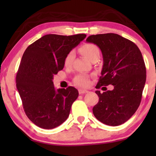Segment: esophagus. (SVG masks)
Masks as SVG:
<instances>
[{
  "mask_svg": "<svg viewBox=\"0 0 156 156\" xmlns=\"http://www.w3.org/2000/svg\"><path fill=\"white\" fill-rule=\"evenodd\" d=\"M88 92L87 90H84V89H79V94H86Z\"/></svg>",
  "mask_w": 156,
  "mask_h": 156,
  "instance_id": "34e87169",
  "label": "esophagus"
}]
</instances>
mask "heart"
Here are the masks:
<instances>
[{
	"label": "heart",
	"mask_w": 156,
	"mask_h": 156,
	"mask_svg": "<svg viewBox=\"0 0 156 156\" xmlns=\"http://www.w3.org/2000/svg\"><path fill=\"white\" fill-rule=\"evenodd\" d=\"M80 52L84 56H86L89 60L96 56H98L100 54V50L99 47L94 43H85L82 44L80 48ZM74 57V51H70L67 53L65 58V65L69 66L72 64ZM74 82L76 84L81 87H87L89 84V76L84 74H80L76 75L74 78Z\"/></svg>",
	"instance_id": "1"
}]
</instances>
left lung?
Instances as JSON below:
<instances>
[{
    "instance_id": "left-lung-1",
    "label": "left lung",
    "mask_w": 156,
    "mask_h": 156,
    "mask_svg": "<svg viewBox=\"0 0 156 156\" xmlns=\"http://www.w3.org/2000/svg\"><path fill=\"white\" fill-rule=\"evenodd\" d=\"M87 42L97 44L103 55L101 76L96 87L114 86L112 91H95L99 101L93 107V114L104 124H122L133 116L141 101L146 80L141 52L134 42L115 33L90 35Z\"/></svg>"
}]
</instances>
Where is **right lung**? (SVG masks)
<instances>
[{
	"label": "right lung",
	"mask_w": 156,
	"mask_h": 156,
	"mask_svg": "<svg viewBox=\"0 0 156 156\" xmlns=\"http://www.w3.org/2000/svg\"><path fill=\"white\" fill-rule=\"evenodd\" d=\"M85 34L44 35L27 47L16 75V87L25 114L36 126L52 129L67 120L79 92L73 87L55 90L52 79L63 69L68 52Z\"/></svg>",
	"instance_id": "1"
}]
</instances>
